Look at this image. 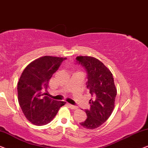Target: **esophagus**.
Instances as JSON below:
<instances>
[{
    "label": "esophagus",
    "instance_id": "obj_1",
    "mask_svg": "<svg viewBox=\"0 0 148 148\" xmlns=\"http://www.w3.org/2000/svg\"><path fill=\"white\" fill-rule=\"evenodd\" d=\"M68 107H69L71 109H78V107H76V106L70 105V104H68Z\"/></svg>",
    "mask_w": 148,
    "mask_h": 148
}]
</instances>
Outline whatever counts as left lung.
<instances>
[{
    "label": "left lung",
    "mask_w": 148,
    "mask_h": 148,
    "mask_svg": "<svg viewBox=\"0 0 148 148\" xmlns=\"http://www.w3.org/2000/svg\"><path fill=\"white\" fill-rule=\"evenodd\" d=\"M76 62L86 70V87L92 97L90 109L85 110L86 119L80 124L88 130H94L111 116L115 107L116 88L111 72L100 60L91 56H78Z\"/></svg>",
    "instance_id": "8db88e82"
}]
</instances>
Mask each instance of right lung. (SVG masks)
Segmentation results:
<instances>
[{
    "label": "right lung",
    "instance_id": "obj_1",
    "mask_svg": "<svg viewBox=\"0 0 148 148\" xmlns=\"http://www.w3.org/2000/svg\"><path fill=\"white\" fill-rule=\"evenodd\" d=\"M66 58L45 56L31 62L22 72L17 84L18 101L23 113L35 125L49 123L56 115L64 101L43 96L49 80Z\"/></svg>",
    "mask_w": 148,
    "mask_h": 148
}]
</instances>
